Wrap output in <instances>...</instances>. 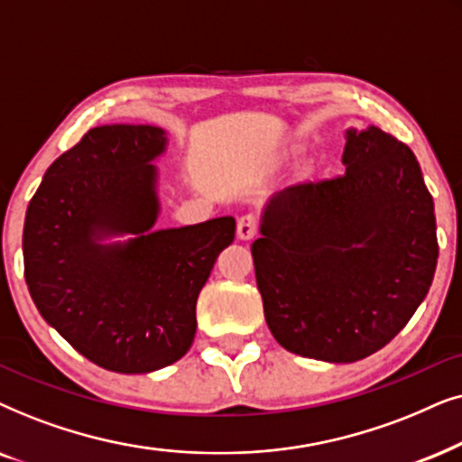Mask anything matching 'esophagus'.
<instances>
[{
  "mask_svg": "<svg viewBox=\"0 0 462 462\" xmlns=\"http://www.w3.org/2000/svg\"><path fill=\"white\" fill-rule=\"evenodd\" d=\"M257 230H260V219H257L254 213L243 215V217L238 219L236 236L241 238V241H251V238L257 235Z\"/></svg>",
  "mask_w": 462,
  "mask_h": 462,
  "instance_id": "34e87169",
  "label": "esophagus"
}]
</instances>
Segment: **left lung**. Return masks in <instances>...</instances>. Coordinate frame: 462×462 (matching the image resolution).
<instances>
[{"instance_id":"obj_1","label":"left lung","mask_w":462,"mask_h":462,"mask_svg":"<svg viewBox=\"0 0 462 462\" xmlns=\"http://www.w3.org/2000/svg\"><path fill=\"white\" fill-rule=\"evenodd\" d=\"M346 173L289 186L251 245L263 317L289 353L353 364L386 346L438 266L433 196L403 141L346 131Z\"/></svg>"}]
</instances>
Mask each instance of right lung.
Returning <instances> with one entry per match:
<instances>
[{
  "mask_svg": "<svg viewBox=\"0 0 462 462\" xmlns=\"http://www.w3.org/2000/svg\"><path fill=\"white\" fill-rule=\"evenodd\" d=\"M162 128H90L48 167L23 230L24 281L40 315L98 367L147 374L180 361L196 300L235 241V217L152 232ZM134 234L125 245L97 243Z\"/></svg>",
  "mask_w": 462,
  "mask_h": 462,
  "instance_id": "1",
  "label": "right lung"
}]
</instances>
